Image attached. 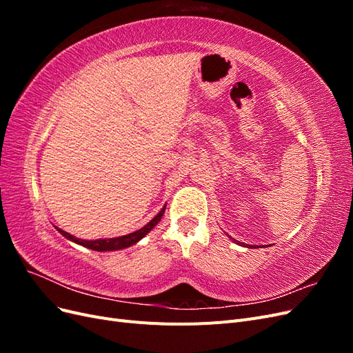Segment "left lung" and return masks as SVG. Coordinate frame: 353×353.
Wrapping results in <instances>:
<instances>
[{
  "label": "left lung",
  "mask_w": 353,
  "mask_h": 353,
  "mask_svg": "<svg viewBox=\"0 0 353 353\" xmlns=\"http://www.w3.org/2000/svg\"><path fill=\"white\" fill-rule=\"evenodd\" d=\"M227 236H228V234H227ZM228 239H231L234 243H237L239 245H243V248H248V249H256V248H258V245H253V244H244V243H241V241L239 243V241H236V240H234V239L230 237V236H228Z\"/></svg>",
  "instance_id": "left-lung-1"
}]
</instances>
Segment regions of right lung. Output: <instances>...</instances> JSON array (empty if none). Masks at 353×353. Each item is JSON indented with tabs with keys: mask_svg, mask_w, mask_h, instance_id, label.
I'll use <instances>...</instances> for the list:
<instances>
[{
	"mask_svg": "<svg viewBox=\"0 0 353 353\" xmlns=\"http://www.w3.org/2000/svg\"><path fill=\"white\" fill-rule=\"evenodd\" d=\"M165 209H166V205L159 210L157 215L148 222L145 223V225L140 230H137L131 234H126V236H121V237H113V239H95V240H82V239H78L72 236V234L63 231L61 228L56 227V230L61 234L63 237L68 239L69 241H73L77 243L79 245H82V248H87V249H91V250H95V252H113V250H122V249H126V248H131V245L137 244L138 241H140L141 239H144L148 232H150L157 223L159 221L162 219L163 213H165Z\"/></svg>",
	"mask_w": 353,
	"mask_h": 353,
	"instance_id": "obj_1",
	"label": "right lung"
}]
</instances>
